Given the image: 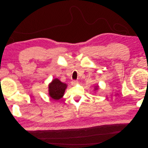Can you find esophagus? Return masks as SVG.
<instances>
[{
    "label": "esophagus",
    "instance_id": "34e87169",
    "mask_svg": "<svg viewBox=\"0 0 148 148\" xmlns=\"http://www.w3.org/2000/svg\"><path fill=\"white\" fill-rule=\"evenodd\" d=\"M77 83H78V81H76V80H73V81H72V82H71V85H72V86H75Z\"/></svg>",
    "mask_w": 148,
    "mask_h": 148
}]
</instances>
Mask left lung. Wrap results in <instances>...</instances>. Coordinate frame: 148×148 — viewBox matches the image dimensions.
Here are the masks:
<instances>
[{
	"instance_id": "8db88e82",
	"label": "left lung",
	"mask_w": 148,
	"mask_h": 148,
	"mask_svg": "<svg viewBox=\"0 0 148 148\" xmlns=\"http://www.w3.org/2000/svg\"><path fill=\"white\" fill-rule=\"evenodd\" d=\"M97 88H97V87H96V89H97Z\"/></svg>"
}]
</instances>
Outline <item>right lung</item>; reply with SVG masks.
I'll use <instances>...</instances> for the list:
<instances>
[{
  "label": "right lung",
  "mask_w": 148,
  "mask_h": 148,
  "mask_svg": "<svg viewBox=\"0 0 148 148\" xmlns=\"http://www.w3.org/2000/svg\"><path fill=\"white\" fill-rule=\"evenodd\" d=\"M66 87V84L61 82L58 79H55L49 84V95L53 99L59 100L64 95Z\"/></svg>",
  "instance_id": "right-lung-1"
}]
</instances>
